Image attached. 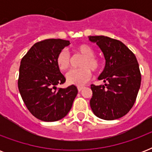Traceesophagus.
<instances>
[{"instance_id":"1","label":"esophagus","mask_w":152,"mask_h":152,"mask_svg":"<svg viewBox=\"0 0 152 152\" xmlns=\"http://www.w3.org/2000/svg\"><path fill=\"white\" fill-rule=\"evenodd\" d=\"M77 89H78V91H80V92L83 89V87H78V88H77Z\"/></svg>"}]
</instances>
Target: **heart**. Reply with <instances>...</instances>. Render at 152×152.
<instances>
[{
  "mask_svg": "<svg viewBox=\"0 0 152 152\" xmlns=\"http://www.w3.org/2000/svg\"><path fill=\"white\" fill-rule=\"evenodd\" d=\"M76 54L83 56L79 63L78 69L72 70L66 75L68 83L76 86H83L91 77V70L94 72L99 70L101 65L99 59L95 56V51L88 44H80L75 47ZM56 64L61 71H66L71 64L70 55L65 50H61L56 57Z\"/></svg>",
  "mask_w": 152,
  "mask_h": 152,
  "instance_id": "heart-1",
  "label": "heart"
}]
</instances>
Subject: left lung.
I'll use <instances>...</instances> for the list:
<instances>
[{"mask_svg": "<svg viewBox=\"0 0 152 152\" xmlns=\"http://www.w3.org/2000/svg\"><path fill=\"white\" fill-rule=\"evenodd\" d=\"M106 60L99 80L104 85H91V108L98 118L111 121L125 116L134 105L141 82L139 64L125 44L106 36H89Z\"/></svg>", "mask_w": 152, "mask_h": 152, "instance_id": "8db88e82", "label": "left lung"}]
</instances>
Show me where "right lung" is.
Wrapping results in <instances>:
<instances>
[{
    "label": "right lung",
    "instance_id": "right-lung-1",
    "mask_svg": "<svg viewBox=\"0 0 152 152\" xmlns=\"http://www.w3.org/2000/svg\"><path fill=\"white\" fill-rule=\"evenodd\" d=\"M68 40L46 39L34 44L20 62L18 88L32 115L43 121H56L68 114L78 90L76 86L59 88L65 82L56 64Z\"/></svg>",
    "mask_w": 152,
    "mask_h": 152
}]
</instances>
